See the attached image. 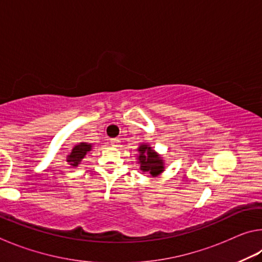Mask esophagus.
<instances>
[{"instance_id": "34e87169", "label": "esophagus", "mask_w": 262, "mask_h": 262, "mask_svg": "<svg viewBox=\"0 0 262 262\" xmlns=\"http://www.w3.org/2000/svg\"><path fill=\"white\" fill-rule=\"evenodd\" d=\"M110 143H111V145H112V147L117 148V147H119V144H120V140H119V139H111Z\"/></svg>"}]
</instances>
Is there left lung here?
Returning <instances> with one entry per match:
<instances>
[{
	"instance_id": "obj_1",
	"label": "left lung",
	"mask_w": 262,
	"mask_h": 262,
	"mask_svg": "<svg viewBox=\"0 0 262 262\" xmlns=\"http://www.w3.org/2000/svg\"><path fill=\"white\" fill-rule=\"evenodd\" d=\"M139 156H137V163L140 164L141 171L147 172L150 177H158L165 171V161L163 157L156 152L151 145L148 143H141L137 148Z\"/></svg>"
}]
</instances>
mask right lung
Returning <instances> with one entry per match:
<instances>
[{
  "instance_id": "right-lung-1",
  "label": "right lung",
  "mask_w": 262,
  "mask_h": 262,
  "mask_svg": "<svg viewBox=\"0 0 262 262\" xmlns=\"http://www.w3.org/2000/svg\"><path fill=\"white\" fill-rule=\"evenodd\" d=\"M92 150V144L88 143V142H81L75 145L72 149V152H70L67 156V162L70 166L76 167L81 164L82 159L85 157V155L91 151Z\"/></svg>"
}]
</instances>
